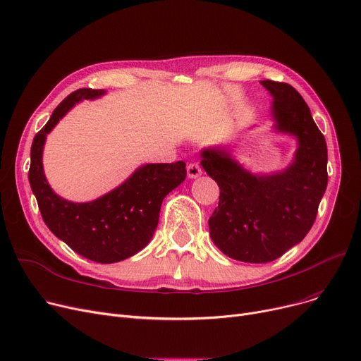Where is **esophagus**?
I'll list each match as a JSON object with an SVG mask.
<instances>
[{
	"mask_svg": "<svg viewBox=\"0 0 361 361\" xmlns=\"http://www.w3.org/2000/svg\"><path fill=\"white\" fill-rule=\"evenodd\" d=\"M199 176H202V168L197 162H192L187 165V177L188 178H197Z\"/></svg>",
	"mask_w": 361,
	"mask_h": 361,
	"instance_id": "34e87169",
	"label": "esophagus"
}]
</instances>
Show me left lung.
<instances>
[{
	"label": "left lung",
	"mask_w": 361,
	"mask_h": 361,
	"mask_svg": "<svg viewBox=\"0 0 361 361\" xmlns=\"http://www.w3.org/2000/svg\"><path fill=\"white\" fill-rule=\"evenodd\" d=\"M260 85L272 97L274 131L297 142L293 161L272 173H252L228 145L200 150L202 168L221 190L211 238L225 256L247 263L272 262L305 238L328 185L326 142L305 99L288 83Z\"/></svg>",
	"instance_id": "left-lung-1"
}]
</instances>
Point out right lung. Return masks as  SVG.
<instances>
[{
    "label": "right lung",
    "mask_w": 361,
    "mask_h": 361,
    "mask_svg": "<svg viewBox=\"0 0 361 361\" xmlns=\"http://www.w3.org/2000/svg\"><path fill=\"white\" fill-rule=\"evenodd\" d=\"M104 89H79L56 106L30 149L29 183L51 233L80 256L116 263L145 249L155 234L164 197L187 176L183 161L145 164L111 192L90 202H71L56 195L44 173L47 136L66 114L85 99L102 98Z\"/></svg>",
    "instance_id": "obj_1"
}]
</instances>
